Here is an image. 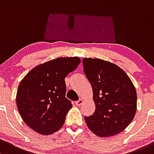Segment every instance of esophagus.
I'll use <instances>...</instances> for the list:
<instances>
[{"label":"esophagus","instance_id":"esophagus-1","mask_svg":"<svg viewBox=\"0 0 154 154\" xmlns=\"http://www.w3.org/2000/svg\"><path fill=\"white\" fill-rule=\"evenodd\" d=\"M82 103H83V100H82V99H80V100H77V101L75 102V104H76V106H80V105L82 104Z\"/></svg>","mask_w":154,"mask_h":154}]
</instances>
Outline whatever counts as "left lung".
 <instances>
[{
    "label": "left lung",
    "mask_w": 154,
    "mask_h": 154,
    "mask_svg": "<svg viewBox=\"0 0 154 154\" xmlns=\"http://www.w3.org/2000/svg\"><path fill=\"white\" fill-rule=\"evenodd\" d=\"M82 64L96 106L91 116H85L87 126L101 137L119 134L131 122L137 111V91L131 80L108 61L84 58Z\"/></svg>",
    "instance_id": "obj_1"
}]
</instances>
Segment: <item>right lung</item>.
<instances>
[{
    "instance_id": "1",
    "label": "right lung",
    "mask_w": 154,
    "mask_h": 154,
    "mask_svg": "<svg viewBox=\"0 0 154 154\" xmlns=\"http://www.w3.org/2000/svg\"><path fill=\"white\" fill-rule=\"evenodd\" d=\"M80 63V59L60 57L39 65L19 84L16 96L17 109L32 130L48 135L64 124L72 102L66 97L65 78Z\"/></svg>"
}]
</instances>
